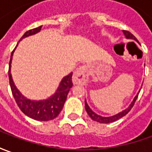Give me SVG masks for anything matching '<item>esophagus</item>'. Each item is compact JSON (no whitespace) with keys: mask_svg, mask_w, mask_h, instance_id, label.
I'll return each instance as SVG.
<instances>
[{"mask_svg":"<svg viewBox=\"0 0 152 152\" xmlns=\"http://www.w3.org/2000/svg\"><path fill=\"white\" fill-rule=\"evenodd\" d=\"M88 79L87 76V72H86V68L85 66H82L78 68L76 71L74 73L73 76V82L75 84H85Z\"/></svg>","mask_w":152,"mask_h":152,"instance_id":"34e87169","label":"esophagus"}]
</instances>
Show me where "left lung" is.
Segmentation results:
<instances>
[{
	"label": "left lung",
	"mask_w": 152,
	"mask_h": 152,
	"mask_svg": "<svg viewBox=\"0 0 152 152\" xmlns=\"http://www.w3.org/2000/svg\"><path fill=\"white\" fill-rule=\"evenodd\" d=\"M123 32L124 34V35H125V37H126L127 39H134L137 41V39H136L131 33H129V31H127V30H123ZM137 97H138V95L135 96L134 99L133 100V102H131V104L129 105V107L128 108H126L125 110H124L123 112L119 113L118 114H116V115H114V116H111V117H102V116H99V115L96 114L95 113L92 112V109H91V108L89 107V106L87 105V103H86V101H85V107H86V113H88V115H89V116L91 117V118L93 119L94 121H97V122H99V123L102 124L111 123V122L116 121V120H118V119H119L120 118H122L124 115H126V114L131 110V108H132L134 105V102L136 101Z\"/></svg>",
	"instance_id": "1"
}]
</instances>
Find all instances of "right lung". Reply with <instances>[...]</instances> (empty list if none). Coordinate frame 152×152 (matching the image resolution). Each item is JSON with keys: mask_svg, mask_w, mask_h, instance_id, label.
<instances>
[{"mask_svg": "<svg viewBox=\"0 0 152 152\" xmlns=\"http://www.w3.org/2000/svg\"><path fill=\"white\" fill-rule=\"evenodd\" d=\"M41 28H42V26L27 31L23 34V36L21 38V39L28 37V36H30V35L37 34L41 30ZM20 40H19V42H20ZM15 49L12 52V55H11V59H10V62H9L8 76H9V82H10L12 92V95H13L18 106L24 114H26L27 116L34 118V119H36V120L49 121V120L54 119L61 112L62 108L64 107L65 102H66L68 92L72 87V85H73L72 73L69 74L68 76L63 78V80L61 81L60 86L58 87L57 92H55V95H53L50 98L47 99V100H44V101H30L28 99L25 98L18 92V90L16 88L13 81L12 79L11 63H12V55H13Z\"/></svg>", "mask_w": 152, "mask_h": 152, "instance_id": "obj_1", "label": "right lung"}]
</instances>
